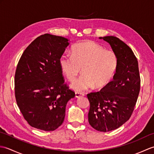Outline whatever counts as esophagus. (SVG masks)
I'll list each match as a JSON object with an SVG mask.
<instances>
[{
  "mask_svg": "<svg viewBox=\"0 0 154 154\" xmlns=\"http://www.w3.org/2000/svg\"><path fill=\"white\" fill-rule=\"evenodd\" d=\"M84 96V93H79V92H76L75 93V97L76 98H79L81 97Z\"/></svg>",
  "mask_w": 154,
  "mask_h": 154,
  "instance_id": "obj_1",
  "label": "esophagus"
}]
</instances>
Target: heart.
Instances as JSON below:
<instances>
[{
	"mask_svg": "<svg viewBox=\"0 0 154 154\" xmlns=\"http://www.w3.org/2000/svg\"><path fill=\"white\" fill-rule=\"evenodd\" d=\"M71 56L63 54L60 58L62 73L73 81L82 68L83 74L71 85L73 90L81 92L94 86L107 85L114 76L119 65L115 52L105 50L93 41L76 44L71 48Z\"/></svg>",
	"mask_w": 154,
	"mask_h": 154,
	"instance_id": "obj_1",
	"label": "heart"
}]
</instances>
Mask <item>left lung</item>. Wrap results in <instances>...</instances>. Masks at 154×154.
<instances>
[{
    "label": "left lung",
    "instance_id": "left-lung-1",
    "mask_svg": "<svg viewBox=\"0 0 154 154\" xmlns=\"http://www.w3.org/2000/svg\"><path fill=\"white\" fill-rule=\"evenodd\" d=\"M99 39L110 45L119 60L113 80L99 92L87 94L90 125L106 132L119 128L131 116L140 93V77L138 60L128 45L112 35Z\"/></svg>",
    "mask_w": 154,
    "mask_h": 154
}]
</instances>
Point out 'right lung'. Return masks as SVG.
Returning a JSON list of instances; mask_svg holds the SVG:
<instances>
[{"label": "right lung", "mask_w": 154, "mask_h": 154, "mask_svg": "<svg viewBox=\"0 0 154 154\" xmlns=\"http://www.w3.org/2000/svg\"><path fill=\"white\" fill-rule=\"evenodd\" d=\"M69 40L45 34L24 50L16 69L15 97L25 120L32 127L54 131L65 116L67 103L75 93L65 83L60 58Z\"/></svg>", "instance_id": "obj_1"}]
</instances>
